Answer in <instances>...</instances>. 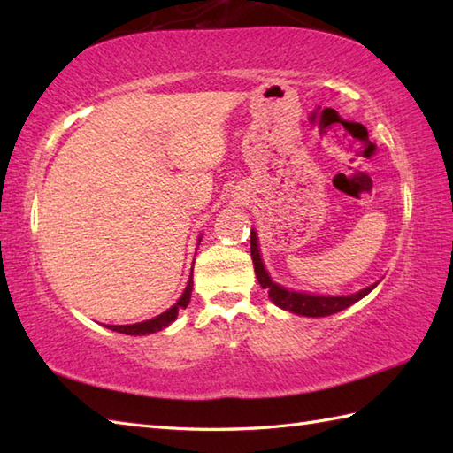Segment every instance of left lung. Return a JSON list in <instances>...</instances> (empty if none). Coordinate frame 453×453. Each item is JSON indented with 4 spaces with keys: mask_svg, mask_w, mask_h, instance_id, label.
<instances>
[{
    "mask_svg": "<svg viewBox=\"0 0 453 453\" xmlns=\"http://www.w3.org/2000/svg\"><path fill=\"white\" fill-rule=\"evenodd\" d=\"M251 257H253V265H255V274L258 278V284L268 290V297L286 311H292L296 315H305V317H326L333 313H339L346 307H350L358 300H362L364 296H368L373 286L364 288L358 294L352 296H315V294H303V292H292L286 290V288L278 286L271 280V276L266 274L263 261H261V253H258V243H257V234L251 232Z\"/></svg>",
    "mask_w": 453,
    "mask_h": 453,
    "instance_id": "left-lung-1",
    "label": "left lung"
}]
</instances>
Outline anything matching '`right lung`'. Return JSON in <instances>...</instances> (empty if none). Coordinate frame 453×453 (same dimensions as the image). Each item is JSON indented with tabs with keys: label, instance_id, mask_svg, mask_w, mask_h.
<instances>
[{
	"label": "right lung",
	"instance_id": "obj_1",
	"mask_svg": "<svg viewBox=\"0 0 453 453\" xmlns=\"http://www.w3.org/2000/svg\"><path fill=\"white\" fill-rule=\"evenodd\" d=\"M190 294H192V274H190V280H188V284H187V288H185V292H182V296L179 297V302H177L175 305H173V307H169V310H167L165 313H161V315H157V317H153V319L143 321V323H134V325H111L109 329L117 331V333H122V334H132V336H136V334H150V333H156V331L165 329V326H167L169 323H173V321L177 319L179 310H185V307L188 305Z\"/></svg>",
	"mask_w": 453,
	"mask_h": 453
}]
</instances>
